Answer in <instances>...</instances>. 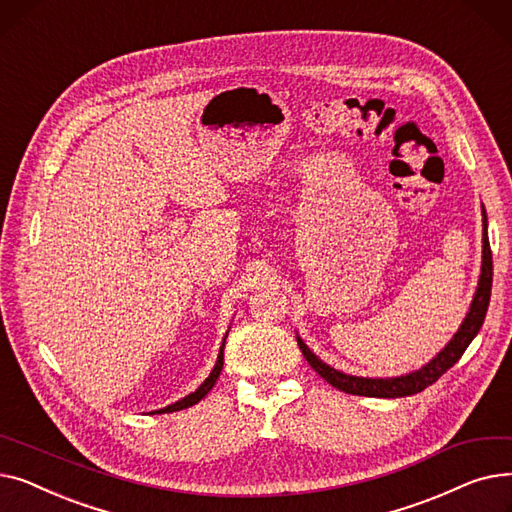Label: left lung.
<instances>
[{"instance_id":"1","label":"left lung","mask_w":512,"mask_h":512,"mask_svg":"<svg viewBox=\"0 0 512 512\" xmlns=\"http://www.w3.org/2000/svg\"><path fill=\"white\" fill-rule=\"evenodd\" d=\"M490 294H492V251H490V240H488L486 211H483V261H481V276L477 282L475 297L471 301L469 313L461 324L459 332L454 334V338L427 365H423L421 369L411 371L407 375H398V378H359V375H348V373H342V371L326 365L324 361L311 353V348L299 336H297V342L301 346L305 359L321 375V378L346 394L378 396V398L411 396V394L425 390L427 386H432L442 373H446L456 361L463 357L467 346L477 336L483 319H486Z\"/></svg>"}]
</instances>
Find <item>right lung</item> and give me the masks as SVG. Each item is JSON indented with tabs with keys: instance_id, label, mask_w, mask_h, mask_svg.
<instances>
[{
	"instance_id": "right-lung-1",
	"label": "right lung",
	"mask_w": 512,
	"mask_h": 512,
	"mask_svg": "<svg viewBox=\"0 0 512 512\" xmlns=\"http://www.w3.org/2000/svg\"><path fill=\"white\" fill-rule=\"evenodd\" d=\"M228 336V334H226ZM224 344H226V338H224V342H222V346H220V355H218V361H215V367L211 369V373H209V378L195 390V392H191L188 396H184L182 400H178V402H174V405H168V407H164V409H159V411H155V413H172V411H182V409H188V407H193V405H197V402L203 398V396H207V392L213 388V384H215V380L220 378V373H222V367H224Z\"/></svg>"
}]
</instances>
